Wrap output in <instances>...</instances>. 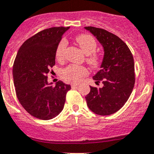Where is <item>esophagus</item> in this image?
<instances>
[{"mask_svg":"<svg viewBox=\"0 0 154 154\" xmlns=\"http://www.w3.org/2000/svg\"><path fill=\"white\" fill-rule=\"evenodd\" d=\"M79 86V84H77V83H72V85H71V86H72V88H76L77 86Z\"/></svg>","mask_w":154,"mask_h":154,"instance_id":"obj_1","label":"esophagus"}]
</instances>
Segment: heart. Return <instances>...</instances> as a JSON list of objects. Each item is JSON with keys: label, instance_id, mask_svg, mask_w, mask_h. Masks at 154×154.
Listing matches in <instances>:
<instances>
[{"label": "heart", "instance_id": "b5f03b06", "mask_svg": "<svg viewBox=\"0 0 154 154\" xmlns=\"http://www.w3.org/2000/svg\"><path fill=\"white\" fill-rule=\"evenodd\" d=\"M75 41L78 43L79 46L82 51L88 55L87 62L91 65L96 66L98 63V57L96 54H91L94 51L97 43L95 39L90 34H80L75 38ZM68 45V42L66 39H61L60 41L56 48V57L57 60H62L64 56V50L66 46ZM88 70L83 66H79L76 64H70L67 68L62 70L61 77L66 82H77L80 81V79L87 75Z\"/></svg>", "mask_w": 154, "mask_h": 154}]
</instances>
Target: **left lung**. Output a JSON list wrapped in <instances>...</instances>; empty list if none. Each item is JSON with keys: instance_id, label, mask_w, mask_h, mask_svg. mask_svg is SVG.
Wrapping results in <instances>:
<instances>
[{"instance_id": "1", "label": "left lung", "mask_w": 154, "mask_h": 154, "mask_svg": "<svg viewBox=\"0 0 154 154\" xmlns=\"http://www.w3.org/2000/svg\"><path fill=\"white\" fill-rule=\"evenodd\" d=\"M102 45L104 57L101 69L93 76L102 87L91 86L86 96L87 106L101 116L115 113L124 105L134 85V63L131 52L121 39L104 29L86 26Z\"/></svg>"}]
</instances>
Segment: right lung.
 <instances>
[{"mask_svg": "<svg viewBox=\"0 0 154 154\" xmlns=\"http://www.w3.org/2000/svg\"><path fill=\"white\" fill-rule=\"evenodd\" d=\"M68 27L45 29L24 42L12 69L16 96L28 113L48 120L60 113L71 86L62 81L48 82L47 75L55 65L56 48Z\"/></svg>", "mask_w": 154, "mask_h": 154, "instance_id": "right-lung-1", "label": "right lung"}]
</instances>
